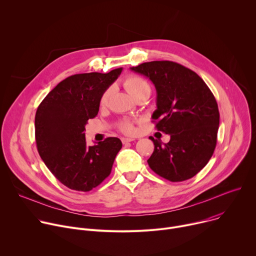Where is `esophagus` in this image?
<instances>
[{"instance_id":"34e87169","label":"esophagus","mask_w":256,"mask_h":256,"mask_svg":"<svg viewBox=\"0 0 256 256\" xmlns=\"http://www.w3.org/2000/svg\"><path fill=\"white\" fill-rule=\"evenodd\" d=\"M132 140H134V138H122V144H126V142H132Z\"/></svg>"}]
</instances>
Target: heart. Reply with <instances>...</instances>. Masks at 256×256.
Segmentation results:
<instances>
[{"mask_svg": "<svg viewBox=\"0 0 256 256\" xmlns=\"http://www.w3.org/2000/svg\"><path fill=\"white\" fill-rule=\"evenodd\" d=\"M124 86L126 89V91L134 98H136L138 96L142 95V94H150V92H151V87H150L149 83L146 81L144 79H142V77H138L136 75L126 76L124 80ZM112 92H114L112 87L107 88L103 92V94L100 97V101H99V104H100L101 107H105L108 104L109 98H110ZM120 128L122 132H124V134H130L134 132V126L128 120L122 122L120 124Z\"/></svg>", "mask_w": 256, "mask_h": 256, "instance_id": "obj_1", "label": "heart"}]
</instances>
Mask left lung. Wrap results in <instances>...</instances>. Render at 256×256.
I'll return each mask as SVG.
<instances>
[{
  "label": "left lung",
  "mask_w": 256,
  "mask_h": 256,
  "mask_svg": "<svg viewBox=\"0 0 256 256\" xmlns=\"http://www.w3.org/2000/svg\"><path fill=\"white\" fill-rule=\"evenodd\" d=\"M149 78L157 92L152 118L156 128L170 134L148 159L159 176L178 182L196 175L210 161L216 144L220 114L214 96L194 70L170 60H154L130 68Z\"/></svg>",
  "instance_id": "8db88e82"
}]
</instances>
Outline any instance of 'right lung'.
<instances>
[{
    "label": "right lung",
    "instance_id": "obj_1",
    "mask_svg": "<svg viewBox=\"0 0 256 256\" xmlns=\"http://www.w3.org/2000/svg\"><path fill=\"white\" fill-rule=\"evenodd\" d=\"M122 68L107 74L86 72L60 82L42 100L35 114V140L46 167L66 188L90 192L112 172L122 147L118 138L87 146L85 126L99 112L103 92Z\"/></svg>",
    "mask_w": 256,
    "mask_h": 256
}]
</instances>
